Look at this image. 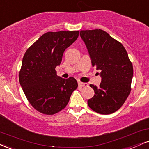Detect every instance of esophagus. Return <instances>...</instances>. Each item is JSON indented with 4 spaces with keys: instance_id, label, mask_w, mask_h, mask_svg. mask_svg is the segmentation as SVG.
<instances>
[{
    "instance_id": "1",
    "label": "esophagus",
    "mask_w": 149,
    "mask_h": 149,
    "mask_svg": "<svg viewBox=\"0 0 149 149\" xmlns=\"http://www.w3.org/2000/svg\"><path fill=\"white\" fill-rule=\"evenodd\" d=\"M78 84L79 86H82V87H87L88 86V84L87 83H83V82L79 81Z\"/></svg>"
}]
</instances>
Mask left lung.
Returning a JSON list of instances; mask_svg holds the SVG:
<instances>
[{
    "label": "left lung",
    "instance_id": "8db88e82",
    "mask_svg": "<svg viewBox=\"0 0 149 149\" xmlns=\"http://www.w3.org/2000/svg\"><path fill=\"white\" fill-rule=\"evenodd\" d=\"M92 65L100 71L99 86L91 84L95 95L88 100L91 109L100 114L119 109L131 91L133 67L121 43L100 29L80 31Z\"/></svg>",
    "mask_w": 149,
    "mask_h": 149
}]
</instances>
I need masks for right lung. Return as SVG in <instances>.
Here are the masks:
<instances>
[{
  "instance_id": "1",
  "label": "right lung",
  "mask_w": 149,
  "mask_h": 149,
  "mask_svg": "<svg viewBox=\"0 0 149 149\" xmlns=\"http://www.w3.org/2000/svg\"><path fill=\"white\" fill-rule=\"evenodd\" d=\"M79 31L47 32L28 49L19 79L30 104L39 112L55 114L64 109L78 84L74 77L57 76L65 50L77 39Z\"/></svg>"
}]
</instances>
